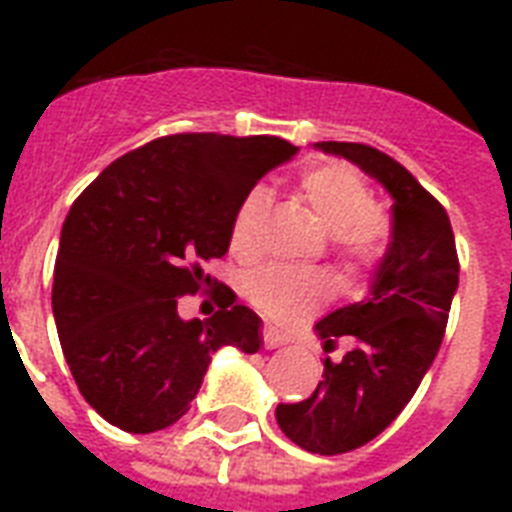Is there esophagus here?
<instances>
[{
    "mask_svg": "<svg viewBox=\"0 0 512 512\" xmlns=\"http://www.w3.org/2000/svg\"><path fill=\"white\" fill-rule=\"evenodd\" d=\"M263 340H265V348H281V345H287V337L281 335L279 329L273 327H265L263 329Z\"/></svg>",
    "mask_w": 512,
    "mask_h": 512,
    "instance_id": "34e87169",
    "label": "esophagus"
}]
</instances>
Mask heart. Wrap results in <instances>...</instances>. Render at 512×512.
<instances>
[{
    "label": "heart",
    "mask_w": 512,
    "mask_h": 512,
    "mask_svg": "<svg viewBox=\"0 0 512 512\" xmlns=\"http://www.w3.org/2000/svg\"><path fill=\"white\" fill-rule=\"evenodd\" d=\"M297 193L319 217L337 255L350 265H372L385 252L388 223L372 209V193L364 177L340 162L313 164L297 180ZM265 193L249 191L236 207L231 223V249L236 255L255 252L263 225ZM249 300L273 321H295L327 297V284L316 273H287L265 268L249 276Z\"/></svg>",
    "instance_id": "1"
}]
</instances>
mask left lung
I'll return each mask as SVG.
<instances>
[{"label": "left lung", "mask_w": 512, "mask_h": 512, "mask_svg": "<svg viewBox=\"0 0 512 512\" xmlns=\"http://www.w3.org/2000/svg\"><path fill=\"white\" fill-rule=\"evenodd\" d=\"M374 177L393 199V231L369 295L316 324L324 350L350 337L342 361L324 358V380L297 404L276 406L281 433L311 454H345L377 438L412 401L433 364L460 263L446 209L406 167L364 143H316Z\"/></svg>", "instance_id": "left-lung-1"}]
</instances>
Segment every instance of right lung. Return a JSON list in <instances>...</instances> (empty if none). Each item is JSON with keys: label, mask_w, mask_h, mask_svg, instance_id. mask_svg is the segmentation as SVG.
I'll return each mask as SVG.
<instances>
[{"label": "right lung", "mask_w": 512, "mask_h": 512, "mask_svg": "<svg viewBox=\"0 0 512 512\" xmlns=\"http://www.w3.org/2000/svg\"><path fill=\"white\" fill-rule=\"evenodd\" d=\"M297 146L281 138L185 132L146 143L100 172L68 212L52 316L84 401L127 433L175 425L225 345L257 353L263 321L220 305L180 319L177 297L207 281L231 247L236 207Z\"/></svg>", "instance_id": "1"}]
</instances>
